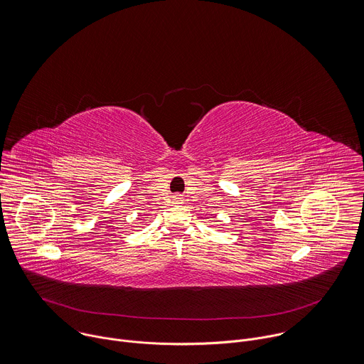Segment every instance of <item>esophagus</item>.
Returning <instances> with one entry per match:
<instances>
[{
  "label": "esophagus",
  "instance_id": "1",
  "mask_svg": "<svg viewBox=\"0 0 364 364\" xmlns=\"http://www.w3.org/2000/svg\"><path fill=\"white\" fill-rule=\"evenodd\" d=\"M176 202H181L182 200V196L181 195H175V198H173Z\"/></svg>",
  "mask_w": 364,
  "mask_h": 364
}]
</instances>
